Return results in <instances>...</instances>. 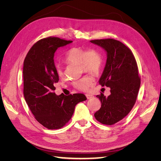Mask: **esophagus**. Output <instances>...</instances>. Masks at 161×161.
<instances>
[{
    "label": "esophagus",
    "instance_id": "34e87169",
    "mask_svg": "<svg viewBox=\"0 0 161 161\" xmlns=\"http://www.w3.org/2000/svg\"><path fill=\"white\" fill-rule=\"evenodd\" d=\"M86 98L88 99H91L93 98V97H94V96L92 95H91V94H86Z\"/></svg>",
    "mask_w": 161,
    "mask_h": 161
}]
</instances>
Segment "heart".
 Masks as SVG:
<instances>
[{"label":"heart","mask_w":161,"mask_h":161,"mask_svg":"<svg viewBox=\"0 0 161 161\" xmlns=\"http://www.w3.org/2000/svg\"><path fill=\"white\" fill-rule=\"evenodd\" d=\"M65 60L73 64H80L82 71L97 75L102 69L103 63L101 52L93 47L85 50L82 47H73L67 52ZM56 72L60 76L63 75L61 67L56 66ZM94 79L90 76H85L72 82L75 89L80 91H87L92 85Z\"/></svg>","instance_id":"heart-1"}]
</instances>
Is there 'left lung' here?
Wrapping results in <instances>:
<instances>
[{
	"mask_svg": "<svg viewBox=\"0 0 161 161\" xmlns=\"http://www.w3.org/2000/svg\"><path fill=\"white\" fill-rule=\"evenodd\" d=\"M91 42L103 47L108 53L99 83L111 89L108 97L103 92L96 96L102 104L94 115L100 123L111 125L130 113L137 99L140 86L137 62L131 50L119 41L101 39Z\"/></svg>",
	"mask_w": 161,
	"mask_h": 161,
	"instance_id": "8db88e82",
	"label": "left lung"
}]
</instances>
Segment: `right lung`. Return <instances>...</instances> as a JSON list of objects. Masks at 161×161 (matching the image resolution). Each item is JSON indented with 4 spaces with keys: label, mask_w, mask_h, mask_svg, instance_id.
Instances as JSON below:
<instances>
[{
    "label": "right lung",
    "mask_w": 161,
    "mask_h": 161,
    "mask_svg": "<svg viewBox=\"0 0 161 161\" xmlns=\"http://www.w3.org/2000/svg\"><path fill=\"white\" fill-rule=\"evenodd\" d=\"M72 41L48 37L31 47L23 63V95L34 118L50 130L62 128L69 122L75 106L86 100L84 94L57 96L55 85L59 76L53 62L58 47Z\"/></svg>",
    "instance_id": "right-lung-1"
}]
</instances>
